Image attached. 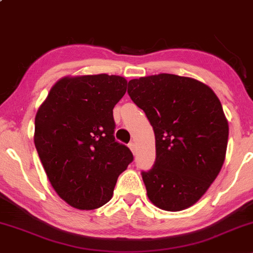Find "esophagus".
Wrapping results in <instances>:
<instances>
[{
    "label": "esophagus",
    "mask_w": 253,
    "mask_h": 253,
    "mask_svg": "<svg viewBox=\"0 0 253 253\" xmlns=\"http://www.w3.org/2000/svg\"><path fill=\"white\" fill-rule=\"evenodd\" d=\"M128 147H129L130 151H132L133 153L135 152V145H134V143H133V141H130V143L128 144Z\"/></svg>",
    "instance_id": "esophagus-1"
}]
</instances>
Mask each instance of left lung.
<instances>
[{
  "label": "left lung",
  "instance_id": "8db88e82",
  "mask_svg": "<svg viewBox=\"0 0 253 253\" xmlns=\"http://www.w3.org/2000/svg\"><path fill=\"white\" fill-rule=\"evenodd\" d=\"M127 92L155 132L156 162L141 172L150 201L169 211L190 207L225 161L228 123L220 100L205 83L171 74L130 80Z\"/></svg>",
  "mask_w": 253,
  "mask_h": 253
}]
</instances>
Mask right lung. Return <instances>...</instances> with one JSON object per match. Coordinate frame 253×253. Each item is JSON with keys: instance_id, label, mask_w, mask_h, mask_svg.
<instances>
[{"instance_id": "obj_1", "label": "right lung", "mask_w": 253, "mask_h": 253, "mask_svg": "<svg viewBox=\"0 0 253 253\" xmlns=\"http://www.w3.org/2000/svg\"><path fill=\"white\" fill-rule=\"evenodd\" d=\"M126 89L127 81L115 75L64 77L38 109V155L56 193L77 210L108 202L132 163L128 147L114 138L113 108Z\"/></svg>"}]
</instances>
